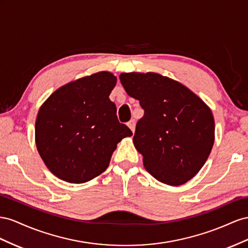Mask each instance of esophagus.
<instances>
[{
    "label": "esophagus",
    "instance_id": "esophagus-1",
    "mask_svg": "<svg viewBox=\"0 0 248 248\" xmlns=\"http://www.w3.org/2000/svg\"><path fill=\"white\" fill-rule=\"evenodd\" d=\"M128 126L131 129V131L134 133V131H135V120L131 119L130 122L128 123Z\"/></svg>",
    "mask_w": 248,
    "mask_h": 248
}]
</instances>
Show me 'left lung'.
Masks as SVG:
<instances>
[{
  "instance_id": "left-lung-1",
  "label": "left lung",
  "mask_w": 248,
  "mask_h": 248,
  "mask_svg": "<svg viewBox=\"0 0 248 248\" xmlns=\"http://www.w3.org/2000/svg\"><path fill=\"white\" fill-rule=\"evenodd\" d=\"M120 82L144 115L133 142L155 180L180 186L206 163L214 144L211 109L183 84L155 73H124Z\"/></svg>"
}]
</instances>
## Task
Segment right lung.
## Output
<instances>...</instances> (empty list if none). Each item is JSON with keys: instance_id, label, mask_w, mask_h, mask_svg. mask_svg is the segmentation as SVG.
<instances>
[{"instance_id": "1", "label": "right lung", "mask_w": 248, "mask_h": 248, "mask_svg": "<svg viewBox=\"0 0 248 248\" xmlns=\"http://www.w3.org/2000/svg\"><path fill=\"white\" fill-rule=\"evenodd\" d=\"M116 77L100 72L60 87L40 107L35 142L57 178L74 184L94 179L109 166L117 143L132 136L109 95Z\"/></svg>"}]
</instances>
